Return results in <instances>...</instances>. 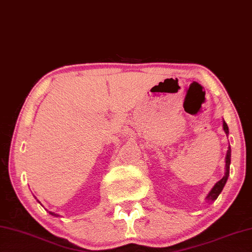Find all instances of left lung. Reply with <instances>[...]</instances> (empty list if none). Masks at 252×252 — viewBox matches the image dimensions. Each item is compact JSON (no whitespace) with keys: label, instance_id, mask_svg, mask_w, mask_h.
Instances as JSON below:
<instances>
[{"label":"left lung","instance_id":"left-lung-1","mask_svg":"<svg viewBox=\"0 0 252 252\" xmlns=\"http://www.w3.org/2000/svg\"><path fill=\"white\" fill-rule=\"evenodd\" d=\"M223 129H224L225 133H229V127H227V125L225 123V121H223ZM230 162H231V148L229 146V150L226 153V157H225V175L221 181H219L217 184H215L214 187L212 189V190L210 191V194L207 195L206 199L207 201H215L218 198V196L221 193L223 187H224L225 183L227 181V177H229V173H230Z\"/></svg>","mask_w":252,"mask_h":252}]
</instances>
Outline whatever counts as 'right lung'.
I'll return each instance as SVG.
<instances>
[{
	"label": "right lung",
	"instance_id": "right-lung-1",
	"mask_svg": "<svg viewBox=\"0 0 252 252\" xmlns=\"http://www.w3.org/2000/svg\"><path fill=\"white\" fill-rule=\"evenodd\" d=\"M50 214H53V215H56V214H54V213H50Z\"/></svg>",
	"mask_w": 252,
	"mask_h": 252
}]
</instances>
